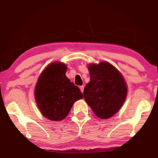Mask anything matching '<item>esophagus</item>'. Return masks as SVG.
Instances as JSON below:
<instances>
[{
  "label": "esophagus",
  "instance_id": "34e87169",
  "mask_svg": "<svg viewBox=\"0 0 158 158\" xmlns=\"http://www.w3.org/2000/svg\"><path fill=\"white\" fill-rule=\"evenodd\" d=\"M79 88H80L81 93H83V91H84V86H83V85H81V86H79Z\"/></svg>",
  "mask_w": 158,
  "mask_h": 158
}]
</instances>
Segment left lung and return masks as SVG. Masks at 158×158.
Returning a JSON list of instances; mask_svg holds the SVG:
<instances>
[{
	"mask_svg": "<svg viewBox=\"0 0 158 158\" xmlns=\"http://www.w3.org/2000/svg\"><path fill=\"white\" fill-rule=\"evenodd\" d=\"M90 81L84 89V98L94 113L108 119L122 107L127 95L123 76L106 61L88 66Z\"/></svg>",
	"mask_w": 158,
	"mask_h": 158,
	"instance_id": "8db88e82",
	"label": "left lung"
}]
</instances>
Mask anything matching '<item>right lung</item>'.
<instances>
[{
    "label": "right lung",
    "mask_w": 158,
    "mask_h": 158,
    "mask_svg": "<svg viewBox=\"0 0 158 158\" xmlns=\"http://www.w3.org/2000/svg\"><path fill=\"white\" fill-rule=\"evenodd\" d=\"M66 68L62 63H52L41 73L36 84L35 97L38 107L50 120H62L73 103L83 97L79 88L65 76Z\"/></svg>",
    "instance_id": "add662e5"
}]
</instances>
